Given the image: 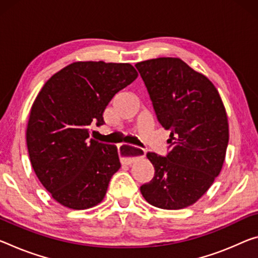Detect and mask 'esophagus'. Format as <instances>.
Returning <instances> with one entry per match:
<instances>
[{"label":"esophagus","mask_w":258,"mask_h":258,"mask_svg":"<svg viewBox=\"0 0 258 258\" xmlns=\"http://www.w3.org/2000/svg\"><path fill=\"white\" fill-rule=\"evenodd\" d=\"M118 155H119L122 164L130 165L133 162H136L137 159L144 158L146 151L141 148H138V147L122 144L118 147Z\"/></svg>","instance_id":"obj_1"}]
</instances>
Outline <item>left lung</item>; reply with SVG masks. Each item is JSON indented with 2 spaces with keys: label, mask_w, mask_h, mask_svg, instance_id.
Wrapping results in <instances>:
<instances>
[{
  "label": "left lung",
  "mask_w": 258,
  "mask_h": 258,
  "mask_svg": "<svg viewBox=\"0 0 258 258\" xmlns=\"http://www.w3.org/2000/svg\"><path fill=\"white\" fill-rule=\"evenodd\" d=\"M156 117L171 131L166 157L147 154L154 178L140 187L149 204L179 210L198 202L218 177L228 144L227 114L215 85L177 57L136 64Z\"/></svg>",
  "instance_id": "left-lung-1"
}]
</instances>
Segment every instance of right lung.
<instances>
[{"instance_id":"add662e5","label":"right lung","mask_w":258,"mask_h":258,"mask_svg":"<svg viewBox=\"0 0 258 258\" xmlns=\"http://www.w3.org/2000/svg\"><path fill=\"white\" fill-rule=\"evenodd\" d=\"M128 63L75 62L56 72L32 104L26 128L31 164L51 198L73 210L97 206L119 170L117 147L89 139L114 94L133 83Z\"/></svg>"}]
</instances>
